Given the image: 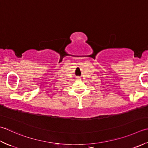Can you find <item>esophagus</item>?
I'll list each match as a JSON object with an SVG mask.
<instances>
[{
	"label": "esophagus",
	"instance_id": "obj_1",
	"mask_svg": "<svg viewBox=\"0 0 148 148\" xmlns=\"http://www.w3.org/2000/svg\"><path fill=\"white\" fill-rule=\"evenodd\" d=\"M76 78H77V79H79L80 78H81V77H79V76H77V77H76Z\"/></svg>",
	"mask_w": 148,
	"mask_h": 148
}]
</instances>
